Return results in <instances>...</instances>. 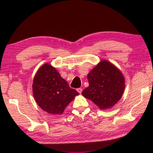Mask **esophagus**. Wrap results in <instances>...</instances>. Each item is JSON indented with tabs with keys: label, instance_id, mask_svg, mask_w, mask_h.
Masks as SVG:
<instances>
[{
	"label": "esophagus",
	"instance_id": "1",
	"mask_svg": "<svg viewBox=\"0 0 153 153\" xmlns=\"http://www.w3.org/2000/svg\"><path fill=\"white\" fill-rule=\"evenodd\" d=\"M77 91L79 93H82V88H78V89H77Z\"/></svg>",
	"mask_w": 153,
	"mask_h": 153
}]
</instances>
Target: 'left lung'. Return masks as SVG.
Here are the masks:
<instances>
[{
	"label": "left lung",
	"mask_w": 153,
	"mask_h": 153,
	"mask_svg": "<svg viewBox=\"0 0 153 153\" xmlns=\"http://www.w3.org/2000/svg\"><path fill=\"white\" fill-rule=\"evenodd\" d=\"M89 87L82 94L100 110L111 108L121 99L125 89L124 76L119 68L101 60L87 74Z\"/></svg>",
	"instance_id": "left-lung-1"
}]
</instances>
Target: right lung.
Segmentation results:
<instances>
[{
	"label": "right lung",
	"mask_w": 153,
	"mask_h": 153,
	"mask_svg": "<svg viewBox=\"0 0 153 153\" xmlns=\"http://www.w3.org/2000/svg\"><path fill=\"white\" fill-rule=\"evenodd\" d=\"M32 91L38 106L53 115L62 114L66 106L79 94L70 88L58 70L49 63L42 65L37 71Z\"/></svg>",
	"instance_id": "right-lung-1"
}]
</instances>
